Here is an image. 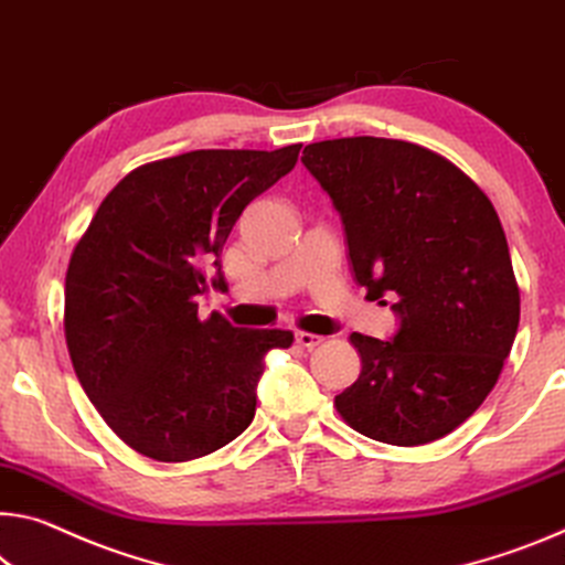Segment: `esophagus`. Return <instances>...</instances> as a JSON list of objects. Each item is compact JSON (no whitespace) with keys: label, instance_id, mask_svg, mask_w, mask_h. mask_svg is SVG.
<instances>
[{"label":"esophagus","instance_id":"obj_1","mask_svg":"<svg viewBox=\"0 0 565 565\" xmlns=\"http://www.w3.org/2000/svg\"><path fill=\"white\" fill-rule=\"evenodd\" d=\"M297 344L303 349H315L319 344H324V337L311 334V331H297Z\"/></svg>","mask_w":565,"mask_h":565}]
</instances>
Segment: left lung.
<instances>
[{"mask_svg": "<svg viewBox=\"0 0 565 565\" xmlns=\"http://www.w3.org/2000/svg\"><path fill=\"white\" fill-rule=\"evenodd\" d=\"M301 163L342 213L354 279L370 299L395 297L402 319L392 342L349 337L362 372L334 397L337 412L380 443L440 440L495 387L521 321L495 209L470 175L415 142L321 140Z\"/></svg>", "mask_w": 565, "mask_h": 565, "instance_id": "8db88e82", "label": "left lung"}]
</instances>
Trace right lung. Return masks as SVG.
Returning a JSON list of instances; mask_svg holds the SVG:
<instances>
[{
	"instance_id": "right-lung-1",
	"label": "right lung",
	"mask_w": 565,
	"mask_h": 565,
	"mask_svg": "<svg viewBox=\"0 0 565 565\" xmlns=\"http://www.w3.org/2000/svg\"><path fill=\"white\" fill-rule=\"evenodd\" d=\"M279 150H191L130 170L105 195L65 276V339L85 395L120 440L158 462L216 452L244 433L284 329L199 317L205 274L246 205L297 166Z\"/></svg>"
}]
</instances>
